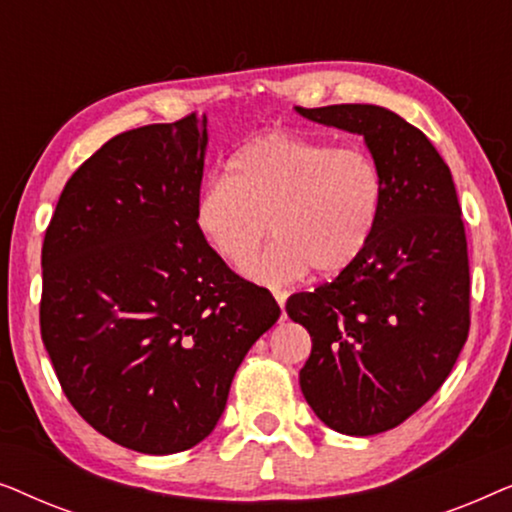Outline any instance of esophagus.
<instances>
[{"label": "esophagus", "mask_w": 512, "mask_h": 512, "mask_svg": "<svg viewBox=\"0 0 512 512\" xmlns=\"http://www.w3.org/2000/svg\"><path fill=\"white\" fill-rule=\"evenodd\" d=\"M272 296H275L279 307H284L286 305V298H289V293L282 291V289H275V291H272Z\"/></svg>", "instance_id": "obj_1"}]
</instances>
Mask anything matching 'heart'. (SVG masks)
<instances>
[{
    "mask_svg": "<svg viewBox=\"0 0 512 512\" xmlns=\"http://www.w3.org/2000/svg\"><path fill=\"white\" fill-rule=\"evenodd\" d=\"M382 193L380 167L366 151L272 132L230 156L226 177L195 198L193 221L233 268H244L272 230L277 242L247 275L282 286L310 268L319 275L345 270L373 235Z\"/></svg>",
    "mask_w": 512,
    "mask_h": 512,
    "instance_id": "heart-1",
    "label": "heart"
}]
</instances>
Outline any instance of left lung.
Wrapping results in <instances>:
<instances>
[{
  "label": "left lung",
  "instance_id": "8db88e82",
  "mask_svg": "<svg viewBox=\"0 0 512 512\" xmlns=\"http://www.w3.org/2000/svg\"><path fill=\"white\" fill-rule=\"evenodd\" d=\"M296 111L361 135L382 174L366 249L286 312L312 338L300 389L321 422L375 436L405 422L452 373L468 338L466 230L452 172L422 130L375 104Z\"/></svg>",
  "mask_w": 512,
  "mask_h": 512
}]
</instances>
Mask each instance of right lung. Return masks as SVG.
<instances>
[{
    "label": "right lung",
    "mask_w": 512,
    "mask_h": 512,
    "mask_svg": "<svg viewBox=\"0 0 512 512\" xmlns=\"http://www.w3.org/2000/svg\"><path fill=\"white\" fill-rule=\"evenodd\" d=\"M207 116L116 135L65 184L41 249V340L76 412L144 454L198 445L279 319L193 221Z\"/></svg>",
    "instance_id": "1"
}]
</instances>
